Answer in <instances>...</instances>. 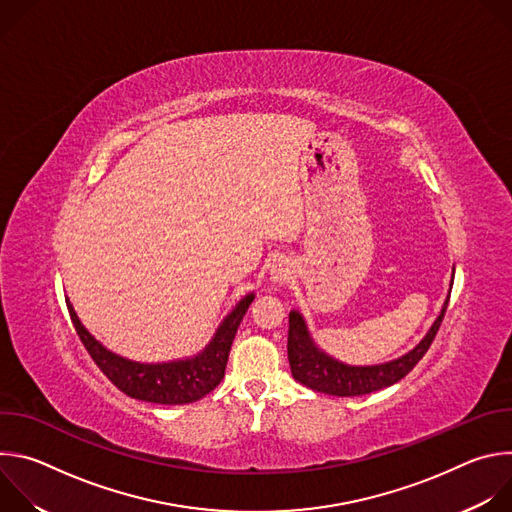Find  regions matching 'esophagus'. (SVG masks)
<instances>
[{
	"label": "esophagus",
	"instance_id": "esophagus-1",
	"mask_svg": "<svg viewBox=\"0 0 512 512\" xmlns=\"http://www.w3.org/2000/svg\"><path fill=\"white\" fill-rule=\"evenodd\" d=\"M289 275H291V271H289V267H287L283 261H281V263H275L273 269H271L273 281H285V279H289Z\"/></svg>",
	"mask_w": 512,
	"mask_h": 512
}]
</instances>
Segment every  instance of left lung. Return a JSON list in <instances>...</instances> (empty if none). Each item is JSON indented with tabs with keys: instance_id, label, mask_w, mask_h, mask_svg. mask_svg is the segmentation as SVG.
<instances>
[{
	"instance_id": "8db88e82",
	"label": "left lung",
	"mask_w": 512,
	"mask_h": 512,
	"mask_svg": "<svg viewBox=\"0 0 512 512\" xmlns=\"http://www.w3.org/2000/svg\"><path fill=\"white\" fill-rule=\"evenodd\" d=\"M450 296L435 318L433 326L425 334V338L407 354L401 358H395L391 362L375 364V367H350V364L338 362L326 352H322L302 318L300 312H289V332H287V358L291 375L302 385H306L312 391L336 395V397H356L375 393L379 389L391 387L403 377H407L415 364L423 358V354L429 350L437 330L442 326V320L446 316Z\"/></svg>"
}]
</instances>
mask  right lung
Segmentation results:
<instances>
[{"instance_id":"add662e5","label":"right lung","mask_w":512,"mask_h":512,"mask_svg":"<svg viewBox=\"0 0 512 512\" xmlns=\"http://www.w3.org/2000/svg\"><path fill=\"white\" fill-rule=\"evenodd\" d=\"M253 298L255 296L249 294L235 306L200 354L160 364H141L113 354L87 332L70 302H66V308L91 358L119 391L148 403L184 405L202 399L223 381L231 344Z\"/></svg>"}]
</instances>
